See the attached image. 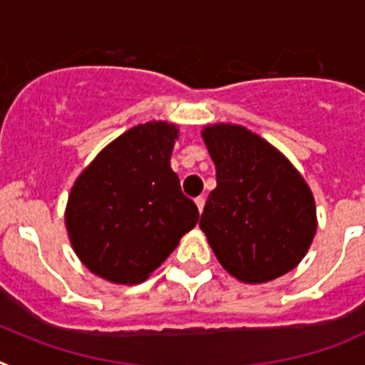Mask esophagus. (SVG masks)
I'll list each match as a JSON object with an SVG mask.
<instances>
[{"label": "esophagus", "instance_id": "esophagus-1", "mask_svg": "<svg viewBox=\"0 0 365 365\" xmlns=\"http://www.w3.org/2000/svg\"><path fill=\"white\" fill-rule=\"evenodd\" d=\"M195 204H196V207H198V211H204V205H205V198L204 196H198V198H196L195 200Z\"/></svg>", "mask_w": 365, "mask_h": 365}]
</instances>
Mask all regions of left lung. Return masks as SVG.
<instances>
[{"label":"left lung","instance_id":"left-lung-1","mask_svg":"<svg viewBox=\"0 0 365 365\" xmlns=\"http://www.w3.org/2000/svg\"><path fill=\"white\" fill-rule=\"evenodd\" d=\"M217 169L200 227L242 283H266L299 264L316 235L314 196L268 141L239 125L202 130Z\"/></svg>","mask_w":365,"mask_h":365}]
</instances>
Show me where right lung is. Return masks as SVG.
<instances>
[{
    "instance_id": "right-lung-1",
    "label": "right lung",
    "mask_w": 365,
    "mask_h": 365,
    "mask_svg": "<svg viewBox=\"0 0 365 365\" xmlns=\"http://www.w3.org/2000/svg\"><path fill=\"white\" fill-rule=\"evenodd\" d=\"M176 125L130 128L99 152L71 187L66 227L82 264L117 284H138L198 222L170 169Z\"/></svg>"
}]
</instances>
